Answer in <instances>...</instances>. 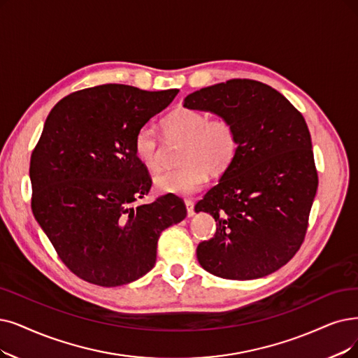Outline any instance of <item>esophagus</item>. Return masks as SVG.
Returning a JSON list of instances; mask_svg holds the SVG:
<instances>
[{
    "label": "esophagus",
    "mask_w": 358,
    "mask_h": 358,
    "mask_svg": "<svg viewBox=\"0 0 358 358\" xmlns=\"http://www.w3.org/2000/svg\"><path fill=\"white\" fill-rule=\"evenodd\" d=\"M185 206H187V211H188V217H192L195 211H194V201L191 199H185Z\"/></svg>",
    "instance_id": "esophagus-1"
}]
</instances>
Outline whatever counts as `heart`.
I'll return each mask as SVG.
<instances>
[{
    "instance_id": "b5f03b06",
    "label": "heart",
    "mask_w": 358,
    "mask_h": 358,
    "mask_svg": "<svg viewBox=\"0 0 358 358\" xmlns=\"http://www.w3.org/2000/svg\"><path fill=\"white\" fill-rule=\"evenodd\" d=\"M163 129L169 139L183 142L176 170L166 171L154 179L155 188L180 196L201 189L208 178L220 176L232 166L238 154L235 124L226 117L208 119L207 114L178 108L167 114ZM136 159L150 171L160 170L159 139L151 126H142L134 138Z\"/></svg>"
}]
</instances>
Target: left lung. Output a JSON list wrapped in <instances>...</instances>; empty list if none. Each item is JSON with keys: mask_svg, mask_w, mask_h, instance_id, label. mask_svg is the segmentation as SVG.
Masks as SVG:
<instances>
[{"mask_svg": "<svg viewBox=\"0 0 358 358\" xmlns=\"http://www.w3.org/2000/svg\"><path fill=\"white\" fill-rule=\"evenodd\" d=\"M183 107L229 119L239 142L232 166L195 206L217 226L196 247L198 263L232 280L273 273L301 247L319 185L303 114L276 90L250 79L195 91Z\"/></svg>", "mask_w": 358, "mask_h": 358, "instance_id": "8db88e82", "label": "left lung"}]
</instances>
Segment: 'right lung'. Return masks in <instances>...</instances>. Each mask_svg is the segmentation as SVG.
<instances>
[{
	"instance_id": "1",
	"label": "right lung",
	"mask_w": 358,
	"mask_h": 358,
	"mask_svg": "<svg viewBox=\"0 0 358 358\" xmlns=\"http://www.w3.org/2000/svg\"><path fill=\"white\" fill-rule=\"evenodd\" d=\"M178 92L107 83L70 94L50 111L31 157L32 211L80 279L120 287L147 275L160 234L187 217L173 194L134 206L152 183L134 138Z\"/></svg>"
}]
</instances>
